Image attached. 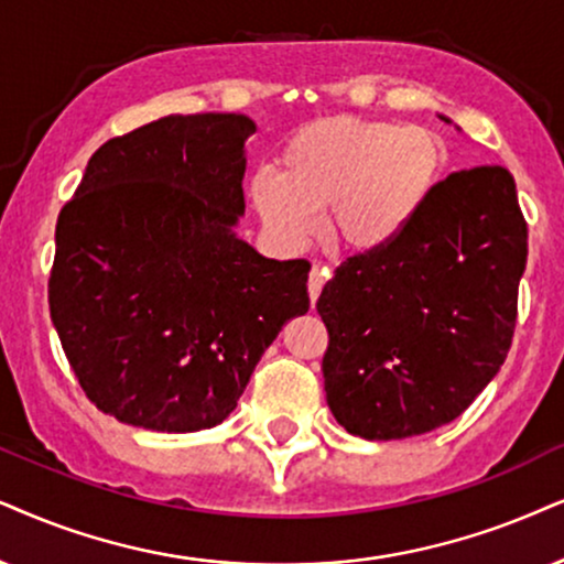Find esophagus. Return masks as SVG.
<instances>
[{
    "instance_id": "obj_1",
    "label": "esophagus",
    "mask_w": 564,
    "mask_h": 564,
    "mask_svg": "<svg viewBox=\"0 0 564 564\" xmlns=\"http://www.w3.org/2000/svg\"><path fill=\"white\" fill-rule=\"evenodd\" d=\"M327 278H330V270H327V268H323V265H315V268H312L310 281H306V289H310V299H312V304H315L317 299H319V291H323V286H325Z\"/></svg>"
}]
</instances>
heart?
Masks as SVG:
<instances>
[{
	"mask_svg": "<svg viewBox=\"0 0 564 564\" xmlns=\"http://www.w3.org/2000/svg\"><path fill=\"white\" fill-rule=\"evenodd\" d=\"M445 169V148L424 127L367 119H323L299 130L278 159V174L262 169L249 197L268 231L286 247H302L325 229L346 252L390 247L432 197Z\"/></svg>",
	"mask_w": 564,
	"mask_h": 564,
	"instance_id": "1",
	"label": "heart"
}]
</instances>
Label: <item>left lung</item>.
I'll list each match as a JSON object with an SVG mask.
<instances>
[{
	"mask_svg": "<svg viewBox=\"0 0 564 564\" xmlns=\"http://www.w3.org/2000/svg\"><path fill=\"white\" fill-rule=\"evenodd\" d=\"M525 258L516 180L476 166L442 180L393 245L340 262L317 299L335 422L403 440L458 419L505 365Z\"/></svg>",
	"mask_w": 564,
	"mask_h": 564,
	"instance_id": "obj_1",
	"label": "left lung"
}]
</instances>
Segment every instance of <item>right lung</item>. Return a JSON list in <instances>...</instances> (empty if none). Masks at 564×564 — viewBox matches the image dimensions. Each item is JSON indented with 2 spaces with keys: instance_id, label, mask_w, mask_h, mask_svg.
Listing matches in <instances>:
<instances>
[{
  "instance_id": "1",
  "label": "right lung",
  "mask_w": 564,
  "mask_h": 564,
  "mask_svg": "<svg viewBox=\"0 0 564 564\" xmlns=\"http://www.w3.org/2000/svg\"><path fill=\"white\" fill-rule=\"evenodd\" d=\"M245 113H171L90 155L56 220L48 310L85 395L122 424L197 432L237 409L306 260H270L245 216Z\"/></svg>"
}]
</instances>
